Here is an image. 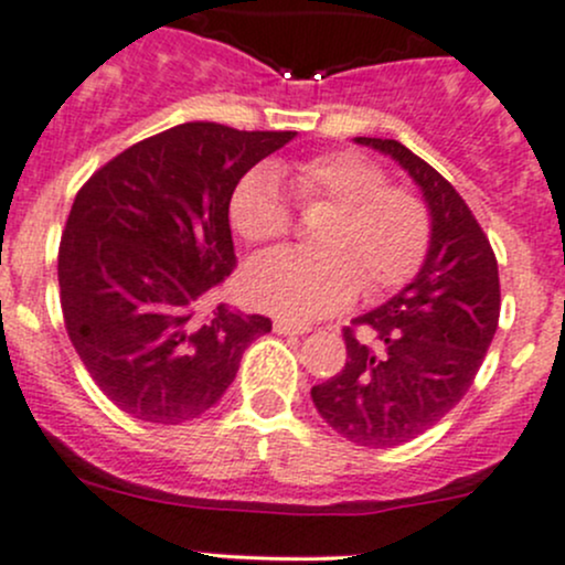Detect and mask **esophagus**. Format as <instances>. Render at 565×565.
Returning a JSON list of instances; mask_svg holds the SVG:
<instances>
[{
    "label": "esophagus",
    "mask_w": 565,
    "mask_h": 565,
    "mask_svg": "<svg viewBox=\"0 0 565 565\" xmlns=\"http://www.w3.org/2000/svg\"><path fill=\"white\" fill-rule=\"evenodd\" d=\"M273 330L278 332V335H306L308 330V324H292V322H284V319H276V322H273Z\"/></svg>",
    "instance_id": "obj_1"
}]
</instances>
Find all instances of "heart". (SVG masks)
I'll use <instances>...</instances> for the list:
<instances>
[{"label": "heart", "mask_w": 565, "mask_h": 565, "mask_svg": "<svg viewBox=\"0 0 565 565\" xmlns=\"http://www.w3.org/2000/svg\"><path fill=\"white\" fill-rule=\"evenodd\" d=\"M284 173L302 203L335 205L319 254L270 252L254 259L243 289L254 306L292 322L338 311L358 298L403 287L430 246V213L412 189L390 186L387 170L358 151H328L295 162ZM230 224L246 243H270L289 233L292 207L281 175L259 164L237 181Z\"/></svg>", "instance_id": "b5f03b06"}]
</instances>
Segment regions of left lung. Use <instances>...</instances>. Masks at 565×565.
Listing matches in <instances>:
<instances>
[{
  "label": "left lung",
  "mask_w": 565,
  "mask_h": 565,
  "mask_svg": "<svg viewBox=\"0 0 565 565\" xmlns=\"http://www.w3.org/2000/svg\"><path fill=\"white\" fill-rule=\"evenodd\" d=\"M395 159L423 192L430 246L417 276L343 328L347 365L311 390L332 430L360 447H397L441 423L473 384L501 313L490 241L452 183L403 142L354 138Z\"/></svg>",
  "instance_id": "8db88e82"
}]
</instances>
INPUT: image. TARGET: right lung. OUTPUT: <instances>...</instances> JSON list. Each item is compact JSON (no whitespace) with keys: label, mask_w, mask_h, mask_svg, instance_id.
I'll use <instances>...</instances> for the list:
<instances>
[{"label":"right lung","mask_w":565,"mask_h":565,"mask_svg":"<svg viewBox=\"0 0 565 565\" xmlns=\"http://www.w3.org/2000/svg\"><path fill=\"white\" fill-rule=\"evenodd\" d=\"M295 135L178 124L83 183L58 243V298L83 365L129 417H200L270 332L267 317L224 302L198 311L235 267L237 181Z\"/></svg>","instance_id":"obj_1"}]
</instances>
